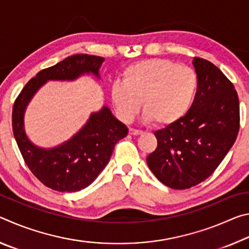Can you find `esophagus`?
Masks as SVG:
<instances>
[{
    "mask_svg": "<svg viewBox=\"0 0 249 249\" xmlns=\"http://www.w3.org/2000/svg\"><path fill=\"white\" fill-rule=\"evenodd\" d=\"M129 134L134 135V136H137V135H142V132L140 129H135V128H129Z\"/></svg>",
    "mask_w": 249,
    "mask_h": 249,
    "instance_id": "esophagus-1",
    "label": "esophagus"
}]
</instances>
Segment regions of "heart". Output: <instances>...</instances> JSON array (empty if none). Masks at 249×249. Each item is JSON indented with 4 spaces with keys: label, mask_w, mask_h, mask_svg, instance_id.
<instances>
[{
    "label": "heart",
    "mask_w": 249,
    "mask_h": 249,
    "mask_svg": "<svg viewBox=\"0 0 249 249\" xmlns=\"http://www.w3.org/2000/svg\"><path fill=\"white\" fill-rule=\"evenodd\" d=\"M199 90V77L187 66L169 59H146L124 69L122 82L111 87V100L117 114L125 122L132 121L138 109L142 119L159 125L179 121L191 108Z\"/></svg>",
    "instance_id": "obj_1"
}]
</instances>
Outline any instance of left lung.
I'll list each match as a JSON object with an SVG mask.
<instances>
[{"label":"left lung","instance_id":"obj_1","mask_svg":"<svg viewBox=\"0 0 249 249\" xmlns=\"http://www.w3.org/2000/svg\"><path fill=\"white\" fill-rule=\"evenodd\" d=\"M199 90L183 117L155 132L157 148L146 161L160 182L176 190L191 188L213 174L239 129V102L233 83L202 58H193Z\"/></svg>","mask_w":249,"mask_h":249}]
</instances>
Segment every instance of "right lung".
<instances>
[{"mask_svg":"<svg viewBox=\"0 0 249 249\" xmlns=\"http://www.w3.org/2000/svg\"><path fill=\"white\" fill-rule=\"evenodd\" d=\"M103 61V57L86 53L66 58L29 80L14 103L12 125L20 154L34 176L53 190L77 192L90 185L107 165L115 144L127 135L128 128L103 105L91 113L86 124L68 141L44 148L28 138L25 112L47 81H73L84 74L101 79L99 70Z\"/></svg>","mask_w":249,"mask_h":249,"instance_id":"obj_1","label":"right lung"}]
</instances>
